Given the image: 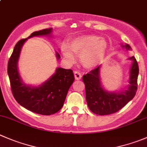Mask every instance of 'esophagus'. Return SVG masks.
<instances>
[{
    "label": "esophagus",
    "mask_w": 147,
    "mask_h": 147,
    "mask_svg": "<svg viewBox=\"0 0 147 147\" xmlns=\"http://www.w3.org/2000/svg\"><path fill=\"white\" fill-rule=\"evenodd\" d=\"M74 75H75V80H79L82 78V74L80 72H78V71H75L74 72Z\"/></svg>",
    "instance_id": "34e87169"
}]
</instances>
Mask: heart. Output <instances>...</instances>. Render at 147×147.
I'll use <instances>...</instances> for the list:
<instances>
[{
	"instance_id": "1",
	"label": "heart",
	"mask_w": 147,
	"mask_h": 147,
	"mask_svg": "<svg viewBox=\"0 0 147 147\" xmlns=\"http://www.w3.org/2000/svg\"><path fill=\"white\" fill-rule=\"evenodd\" d=\"M108 44L103 38L96 35H84L77 37L62 47V52L69 62H75L73 53L79 55L81 64L88 69L96 67L103 59Z\"/></svg>"
}]
</instances>
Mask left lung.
<instances>
[{
    "label": "left lung",
    "mask_w": 147,
    "mask_h": 147,
    "mask_svg": "<svg viewBox=\"0 0 147 147\" xmlns=\"http://www.w3.org/2000/svg\"><path fill=\"white\" fill-rule=\"evenodd\" d=\"M123 47L131 49L129 45H124ZM129 59L132 60L129 72V84L124 91L111 92L102 88L100 78V65L83 75L82 80L85 85L87 103L92 113L100 116L116 113L135 96L138 86L139 65L134 57Z\"/></svg>",
    "instance_id": "8db88e82"
}]
</instances>
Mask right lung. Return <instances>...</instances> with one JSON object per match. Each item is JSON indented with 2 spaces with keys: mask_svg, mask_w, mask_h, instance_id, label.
<instances>
[{
  "mask_svg": "<svg viewBox=\"0 0 147 147\" xmlns=\"http://www.w3.org/2000/svg\"><path fill=\"white\" fill-rule=\"evenodd\" d=\"M52 28L33 32L26 39L17 42L8 63V75L12 93L16 100L27 110L41 115H52L62 108L69 88L74 82L72 69L57 68L55 73L47 81L38 87L26 85L22 82L18 70V60L24 42L36 36L50 35ZM59 59L60 55L57 52Z\"/></svg>",
  "mask_w": 147,
  "mask_h": 147,
  "instance_id": "add662e5",
  "label": "right lung"
}]
</instances>
